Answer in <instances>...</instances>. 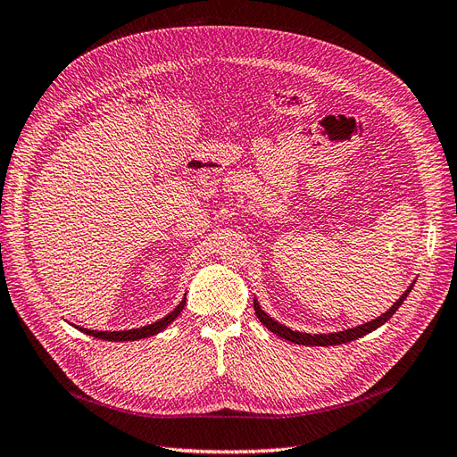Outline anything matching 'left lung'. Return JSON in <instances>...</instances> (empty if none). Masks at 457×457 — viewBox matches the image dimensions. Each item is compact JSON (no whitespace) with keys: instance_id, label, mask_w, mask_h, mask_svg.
Wrapping results in <instances>:
<instances>
[{"instance_id":"8db88e82","label":"left lung","mask_w":457,"mask_h":457,"mask_svg":"<svg viewBox=\"0 0 457 457\" xmlns=\"http://www.w3.org/2000/svg\"><path fill=\"white\" fill-rule=\"evenodd\" d=\"M413 289V283L408 287L406 291H403V295L398 298V301L390 306L385 314H381L379 318H375L371 321H366L361 325H356V328L352 329H345V331H337V333H318V335H310V333H303V331H293L287 328V325L276 321L273 318H270L266 312L260 308L258 301L254 298V312H256V318L262 321L264 328H268L273 335H278L281 338H285V341L289 343H295V345H304V346H335V345H345V343H350V341H356V338L368 335L371 331H375L377 328H381L383 323H386L390 318H393L396 314V310L402 306V303L406 301L410 291Z\"/></svg>"}]
</instances>
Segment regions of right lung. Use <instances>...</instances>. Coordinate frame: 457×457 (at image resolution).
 <instances>
[{
    "instance_id": "right-lung-1",
    "label": "right lung",
    "mask_w": 457,
    "mask_h": 457,
    "mask_svg": "<svg viewBox=\"0 0 457 457\" xmlns=\"http://www.w3.org/2000/svg\"><path fill=\"white\" fill-rule=\"evenodd\" d=\"M186 306V296L181 298V303L170 312V314L164 316L162 320L154 321L151 325H143V328H137V329H128V331H94V329H84V328H78V325H74V328L78 331H82L89 337H96V338H103V341H112V343H126V341H139V338H147V337H153L156 333L164 331L168 325H170L179 314L181 310H184Z\"/></svg>"
}]
</instances>
